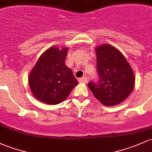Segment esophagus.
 Wrapping results in <instances>:
<instances>
[{
	"instance_id": "obj_1",
	"label": "esophagus",
	"mask_w": 152,
	"mask_h": 152,
	"mask_svg": "<svg viewBox=\"0 0 152 152\" xmlns=\"http://www.w3.org/2000/svg\"><path fill=\"white\" fill-rule=\"evenodd\" d=\"M79 81L80 83H87L88 82V78L86 77H83L80 78Z\"/></svg>"
}]
</instances>
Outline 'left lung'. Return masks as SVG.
I'll return each instance as SVG.
<instances>
[{
  "instance_id": "left-lung-1",
  "label": "left lung",
  "mask_w": 152,
  "mask_h": 152,
  "mask_svg": "<svg viewBox=\"0 0 152 152\" xmlns=\"http://www.w3.org/2000/svg\"><path fill=\"white\" fill-rule=\"evenodd\" d=\"M97 82L88 83L102 104L113 106L122 102L132 93L134 76L130 65L116 48L102 45L96 48Z\"/></svg>"
}]
</instances>
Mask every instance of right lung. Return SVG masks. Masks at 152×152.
<instances>
[{
	"mask_svg": "<svg viewBox=\"0 0 152 152\" xmlns=\"http://www.w3.org/2000/svg\"><path fill=\"white\" fill-rule=\"evenodd\" d=\"M68 49L56 47L47 50L39 57L28 77L34 96L42 102L57 104L67 98L77 85L71 69L65 65Z\"/></svg>",
	"mask_w": 152,
	"mask_h": 152,
	"instance_id": "add662e5",
	"label": "right lung"
}]
</instances>
